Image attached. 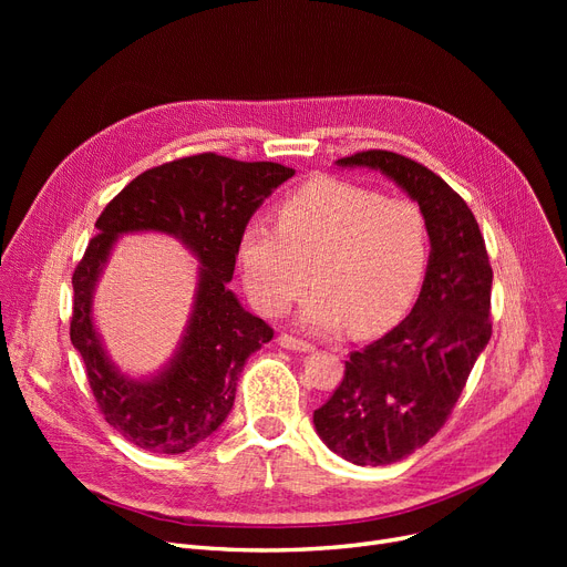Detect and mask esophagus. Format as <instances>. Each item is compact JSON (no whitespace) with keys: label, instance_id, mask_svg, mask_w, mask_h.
<instances>
[{"label":"esophagus","instance_id":"obj_1","mask_svg":"<svg viewBox=\"0 0 567 567\" xmlns=\"http://www.w3.org/2000/svg\"><path fill=\"white\" fill-rule=\"evenodd\" d=\"M278 344H280L282 349H289V351H299V353H310V351H315V347H312L310 342L296 340V338H291V336H280V338H278Z\"/></svg>","mask_w":567,"mask_h":567}]
</instances>
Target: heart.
Instances as JSON below:
<instances>
[{
  "instance_id": "obj_1",
  "label": "heart",
  "mask_w": 567,
  "mask_h": 567,
  "mask_svg": "<svg viewBox=\"0 0 567 567\" xmlns=\"http://www.w3.org/2000/svg\"><path fill=\"white\" fill-rule=\"evenodd\" d=\"M250 301L280 315L308 280L299 308L303 329L381 333L404 315L427 264L419 206L338 178H317L278 206V227L252 220L236 244Z\"/></svg>"
}]
</instances>
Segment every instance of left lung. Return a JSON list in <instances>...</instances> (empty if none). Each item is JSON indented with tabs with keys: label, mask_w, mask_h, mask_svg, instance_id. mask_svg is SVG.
<instances>
[{
	"label": "left lung",
	"mask_w": 567,
	"mask_h": 567,
	"mask_svg": "<svg viewBox=\"0 0 567 567\" xmlns=\"http://www.w3.org/2000/svg\"><path fill=\"white\" fill-rule=\"evenodd\" d=\"M336 165L391 178L419 204L430 236L425 280L409 317L349 355L344 379L312 415L336 455L385 466L423 449L462 395L492 336V266L471 208L432 169L393 152L353 154Z\"/></svg>",
	"instance_id": "8db88e82"
}]
</instances>
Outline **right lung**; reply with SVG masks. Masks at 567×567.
<instances>
[{"instance_id": "obj_1", "label": "right lung", "mask_w": 567, "mask_h": 567, "mask_svg": "<svg viewBox=\"0 0 567 567\" xmlns=\"http://www.w3.org/2000/svg\"><path fill=\"white\" fill-rule=\"evenodd\" d=\"M293 176L278 163L199 154L146 169L96 220L73 274L71 342L105 421L148 453L178 455L214 436L229 415L246 361L274 338L229 289L238 234L268 195ZM126 233L176 237L198 261L194 303L177 349L154 374L133 378L112 361L93 319L97 282Z\"/></svg>"}]
</instances>
